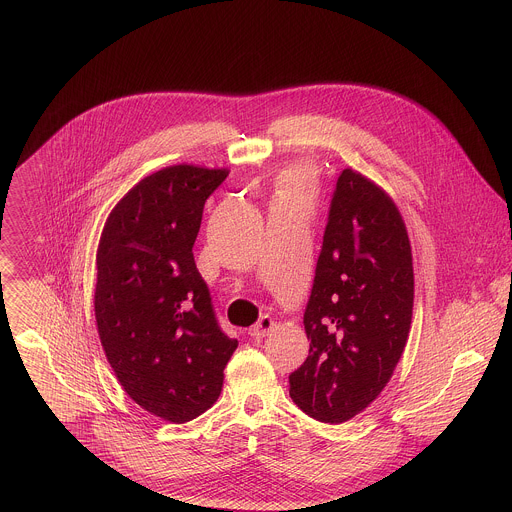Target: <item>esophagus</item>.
Returning <instances> with one entry per match:
<instances>
[{
  "label": "esophagus",
  "instance_id": "obj_1",
  "mask_svg": "<svg viewBox=\"0 0 512 512\" xmlns=\"http://www.w3.org/2000/svg\"><path fill=\"white\" fill-rule=\"evenodd\" d=\"M274 319L270 317V315H264V317H260V321L250 329V335L254 337V339H264L266 335H270V331L274 329Z\"/></svg>",
  "mask_w": 512,
  "mask_h": 512
}]
</instances>
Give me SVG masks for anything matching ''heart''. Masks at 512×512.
Returning a JSON list of instances; mask_svg holds the SVG:
<instances>
[{
  "instance_id": "heart-1",
  "label": "heart",
  "mask_w": 512,
  "mask_h": 512,
  "mask_svg": "<svg viewBox=\"0 0 512 512\" xmlns=\"http://www.w3.org/2000/svg\"><path fill=\"white\" fill-rule=\"evenodd\" d=\"M276 199H311V173L303 167L286 169L276 181Z\"/></svg>"
}]
</instances>
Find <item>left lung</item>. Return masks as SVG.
I'll return each mask as SVG.
<instances>
[{
  "mask_svg": "<svg viewBox=\"0 0 512 512\" xmlns=\"http://www.w3.org/2000/svg\"><path fill=\"white\" fill-rule=\"evenodd\" d=\"M412 246L392 197L363 173L339 175L303 315L305 363L290 396L311 418L343 424L384 390L408 343Z\"/></svg>",
  "mask_w": 512,
  "mask_h": 512,
  "instance_id": "left-lung-1",
  "label": "left lung"
}]
</instances>
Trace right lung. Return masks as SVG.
<instances>
[{
	"label": "right lung",
	"instance_id": "add662e5",
	"mask_svg": "<svg viewBox=\"0 0 512 512\" xmlns=\"http://www.w3.org/2000/svg\"><path fill=\"white\" fill-rule=\"evenodd\" d=\"M228 169L169 165L112 209L96 250L94 317L124 392L149 414L185 424L219 398L238 347L220 331L193 244Z\"/></svg>",
	"mask_w": 512,
	"mask_h": 512
}]
</instances>
